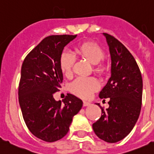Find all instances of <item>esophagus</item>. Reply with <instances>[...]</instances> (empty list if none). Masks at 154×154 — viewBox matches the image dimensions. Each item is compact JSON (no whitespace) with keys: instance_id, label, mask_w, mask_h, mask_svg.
Here are the masks:
<instances>
[{"instance_id":"obj_1","label":"esophagus","mask_w":154,"mask_h":154,"mask_svg":"<svg viewBox=\"0 0 154 154\" xmlns=\"http://www.w3.org/2000/svg\"><path fill=\"white\" fill-rule=\"evenodd\" d=\"M90 103H89V102H87V101H84V106H90Z\"/></svg>"}]
</instances>
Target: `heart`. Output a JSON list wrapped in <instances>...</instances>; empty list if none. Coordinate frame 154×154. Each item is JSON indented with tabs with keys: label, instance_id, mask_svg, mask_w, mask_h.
<instances>
[{
	"label": "heart",
	"instance_id": "b5f03b06",
	"mask_svg": "<svg viewBox=\"0 0 154 154\" xmlns=\"http://www.w3.org/2000/svg\"><path fill=\"white\" fill-rule=\"evenodd\" d=\"M76 53L80 57L91 63L93 65L98 64L104 57V51L98 45L93 42H85L80 45L76 48ZM74 57L69 51L62 53L60 58V67L63 74L67 77L72 74ZM98 70H101L100 65L97 66ZM100 87L99 82L93 77H80L76 79L70 85V90L74 94L84 99L91 97L92 93Z\"/></svg>",
	"mask_w": 154,
	"mask_h": 154
}]
</instances>
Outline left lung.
<instances>
[{"label": "left lung", "instance_id": "left-lung-1", "mask_svg": "<svg viewBox=\"0 0 154 154\" xmlns=\"http://www.w3.org/2000/svg\"><path fill=\"white\" fill-rule=\"evenodd\" d=\"M109 48L111 77L100 91V98H109V108L102 109V116L93 124L99 138L116 143L131 131L140 116L143 80L135 59L130 51L111 35L103 33Z\"/></svg>", "mask_w": 154, "mask_h": 154}]
</instances>
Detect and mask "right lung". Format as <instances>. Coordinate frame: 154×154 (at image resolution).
I'll return each instance as SVG.
<instances>
[{
  "mask_svg": "<svg viewBox=\"0 0 154 154\" xmlns=\"http://www.w3.org/2000/svg\"><path fill=\"white\" fill-rule=\"evenodd\" d=\"M77 35L45 38L24 59L19 85V103L27 128L34 136L46 142L64 137L83 101L68 93L63 103L54 93L61 87L63 74L60 58L64 47Z\"/></svg>",
  "mask_w": 154,
  "mask_h": 154,
  "instance_id": "obj_1",
  "label": "right lung"
}]
</instances>
